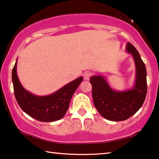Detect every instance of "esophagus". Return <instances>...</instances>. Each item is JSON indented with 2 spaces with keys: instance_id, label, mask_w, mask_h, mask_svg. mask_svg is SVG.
Listing matches in <instances>:
<instances>
[{
  "instance_id": "34e87169",
  "label": "esophagus",
  "mask_w": 159,
  "mask_h": 159,
  "mask_svg": "<svg viewBox=\"0 0 159 159\" xmlns=\"http://www.w3.org/2000/svg\"><path fill=\"white\" fill-rule=\"evenodd\" d=\"M91 72L86 71V72H85L84 73V79L85 80H89L90 78H91Z\"/></svg>"
}]
</instances>
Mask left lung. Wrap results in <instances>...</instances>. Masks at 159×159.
Returning a JSON list of instances; mask_svg holds the SVG:
<instances>
[{"mask_svg": "<svg viewBox=\"0 0 159 159\" xmlns=\"http://www.w3.org/2000/svg\"><path fill=\"white\" fill-rule=\"evenodd\" d=\"M126 52L132 55L136 66L132 89L115 91L103 75H93L90 79L95 107L103 118L113 121L126 120L134 115L143 105L147 93L146 66L140 54L129 42L126 44Z\"/></svg>", "mask_w": 159, "mask_h": 159, "instance_id": "left-lung-1", "label": "left lung"}]
</instances>
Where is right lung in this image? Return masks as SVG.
I'll use <instances>...</instances> for the list:
<instances>
[{
  "instance_id": "obj_1",
  "label": "right lung",
  "mask_w": 159,
  "mask_h": 159,
  "mask_svg": "<svg viewBox=\"0 0 159 159\" xmlns=\"http://www.w3.org/2000/svg\"><path fill=\"white\" fill-rule=\"evenodd\" d=\"M17 60L12 71L14 93L18 105L30 117L43 122L56 121L64 116L73 93L83 80L80 76L48 96H36L25 90L18 79Z\"/></svg>"
}]
</instances>
